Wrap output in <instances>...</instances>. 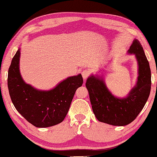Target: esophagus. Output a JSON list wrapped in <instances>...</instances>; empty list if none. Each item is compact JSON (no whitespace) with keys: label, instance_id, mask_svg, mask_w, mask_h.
Masks as SVG:
<instances>
[{"label":"esophagus","instance_id":"1","mask_svg":"<svg viewBox=\"0 0 157 157\" xmlns=\"http://www.w3.org/2000/svg\"><path fill=\"white\" fill-rule=\"evenodd\" d=\"M89 74H90L89 71H87V70H84V71L82 72V76L84 80H86V79L88 78V76H89Z\"/></svg>","mask_w":157,"mask_h":157}]
</instances>
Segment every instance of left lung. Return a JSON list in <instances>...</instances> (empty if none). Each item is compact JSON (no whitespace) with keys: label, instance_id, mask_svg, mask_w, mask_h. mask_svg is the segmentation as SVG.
<instances>
[{"label":"left lung","instance_id":"1","mask_svg":"<svg viewBox=\"0 0 157 157\" xmlns=\"http://www.w3.org/2000/svg\"><path fill=\"white\" fill-rule=\"evenodd\" d=\"M128 53L135 54L138 65L136 85L126 97L112 94L102 76L90 75L86 86L98 120L114 126H124L137 117L147 103L151 90V70L144 49L138 40H134Z\"/></svg>","mask_w":157,"mask_h":157}]
</instances>
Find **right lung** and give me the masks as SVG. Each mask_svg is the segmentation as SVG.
<instances>
[{
	"instance_id": "obj_1",
	"label": "right lung",
	"mask_w": 157,
	"mask_h": 157,
	"mask_svg": "<svg viewBox=\"0 0 157 157\" xmlns=\"http://www.w3.org/2000/svg\"><path fill=\"white\" fill-rule=\"evenodd\" d=\"M20 57V48L13 56L8 75L9 94L15 108L37 128H48L62 122L76 89L82 86L81 74L68 77L51 90H38L22 79Z\"/></svg>"
}]
</instances>
